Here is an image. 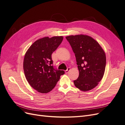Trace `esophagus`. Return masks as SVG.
<instances>
[{
  "mask_svg": "<svg viewBox=\"0 0 125 125\" xmlns=\"http://www.w3.org/2000/svg\"><path fill=\"white\" fill-rule=\"evenodd\" d=\"M70 68H68L66 70H65V73H68L69 71H70Z\"/></svg>",
  "mask_w": 125,
  "mask_h": 125,
  "instance_id": "obj_1",
  "label": "esophagus"
}]
</instances>
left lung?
<instances>
[{
    "mask_svg": "<svg viewBox=\"0 0 125 125\" xmlns=\"http://www.w3.org/2000/svg\"><path fill=\"white\" fill-rule=\"evenodd\" d=\"M69 42L76 58L79 77L74 85L83 91L95 88L103 77L106 66L105 52L92 37L85 35H70Z\"/></svg>",
    "mask_w": 125,
    "mask_h": 125,
    "instance_id": "1",
    "label": "left lung"
}]
</instances>
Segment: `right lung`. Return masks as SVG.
<instances>
[{
    "label": "right lung",
    "mask_w": 125,
    "mask_h": 125,
    "mask_svg": "<svg viewBox=\"0 0 125 125\" xmlns=\"http://www.w3.org/2000/svg\"><path fill=\"white\" fill-rule=\"evenodd\" d=\"M62 36L45 37L36 41L24 56L23 70L30 85L42 93L50 92L59 81L63 70L52 65V54L61 44Z\"/></svg>",
    "instance_id": "1"
}]
</instances>
